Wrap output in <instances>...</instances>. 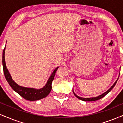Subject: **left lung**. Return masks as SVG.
I'll use <instances>...</instances> for the list:
<instances>
[{
    "label": "left lung",
    "mask_w": 123,
    "mask_h": 123,
    "mask_svg": "<svg viewBox=\"0 0 123 123\" xmlns=\"http://www.w3.org/2000/svg\"><path fill=\"white\" fill-rule=\"evenodd\" d=\"M120 68L121 67H120ZM119 75H120V73H119ZM118 77H119V76H118ZM118 77L117 78V79L116 80V81L115 82V83H114V84H113V86H111V88L109 89V90H107V91H106V92H105L104 93H103V94H101V95H99V96H97V97H91V98H83V97H79V96L75 94V93H74V91H73V89L72 90L73 93V94H74V95H75V97H77V98H78V99H79L80 100H81V101H97V100H99V99H100L102 98L103 97H104V96H105L106 95V94H108V93L111 90H112V88H113L114 87H115V86L116 85V84L117 81V80L118 79Z\"/></svg>",
    "instance_id": "left-lung-1"
}]
</instances>
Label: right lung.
Wrapping results in <instances>:
<instances>
[{"label":"right lung","mask_w":123,"mask_h":123,"mask_svg":"<svg viewBox=\"0 0 123 123\" xmlns=\"http://www.w3.org/2000/svg\"><path fill=\"white\" fill-rule=\"evenodd\" d=\"M7 43V42H6ZM4 49L3 51V57H2V64H3V72L5 74V78L6 79L7 82L10 86V87L13 89L14 90L19 94L21 97L25 99L28 100V101H37V100L42 99L50 94V92L51 91L52 89V81H53L54 78L55 74L59 66L56 68L54 70H53V73H51L49 79L47 80V83L45 84L43 88L40 89H36L34 88H28V87H24L22 86L18 85L16 83L12 80V76L10 75L9 71L7 68L5 62V48Z\"/></svg>","instance_id":"obj_1"}]
</instances>
